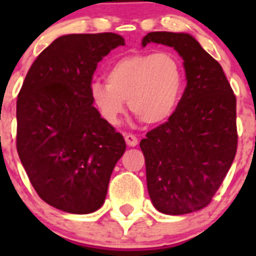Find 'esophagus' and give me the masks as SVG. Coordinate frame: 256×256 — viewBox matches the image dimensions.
<instances>
[{
  "label": "esophagus",
  "instance_id": "34e87169",
  "mask_svg": "<svg viewBox=\"0 0 256 256\" xmlns=\"http://www.w3.org/2000/svg\"><path fill=\"white\" fill-rule=\"evenodd\" d=\"M124 140H126V144L130 146V148H134L138 144V140H136V136L132 134H124Z\"/></svg>",
  "mask_w": 256,
  "mask_h": 256
}]
</instances>
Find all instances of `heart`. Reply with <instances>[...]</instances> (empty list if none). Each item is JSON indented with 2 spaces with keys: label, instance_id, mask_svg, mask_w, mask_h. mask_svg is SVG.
<instances>
[{
  "label": "heart",
  "instance_id": "b5f03b06",
  "mask_svg": "<svg viewBox=\"0 0 256 256\" xmlns=\"http://www.w3.org/2000/svg\"><path fill=\"white\" fill-rule=\"evenodd\" d=\"M106 81H92L88 92L100 116L118 124L128 108L148 124H164L175 112L183 92V69L170 52L132 54L116 61Z\"/></svg>",
  "mask_w": 256,
  "mask_h": 256
}]
</instances>
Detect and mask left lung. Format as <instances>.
I'll use <instances>...</instances> for the list:
<instances>
[{
	"instance_id": "1",
	"label": "left lung",
	"mask_w": 256,
	"mask_h": 256,
	"mask_svg": "<svg viewBox=\"0 0 256 256\" xmlns=\"http://www.w3.org/2000/svg\"><path fill=\"white\" fill-rule=\"evenodd\" d=\"M148 44L172 48L187 81L174 114L140 140L148 195L164 214H190L211 202L234 160L236 100L222 66L191 34L152 32Z\"/></svg>"
}]
</instances>
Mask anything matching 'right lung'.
Segmentation results:
<instances>
[{"instance_id":"right-lung-1","label":"right lung","mask_w":256,"mask_h":256,"mask_svg":"<svg viewBox=\"0 0 256 256\" xmlns=\"http://www.w3.org/2000/svg\"><path fill=\"white\" fill-rule=\"evenodd\" d=\"M118 34H66L30 66L17 100V152L37 194L70 214L100 208L124 136L100 116L88 86Z\"/></svg>"}]
</instances>
